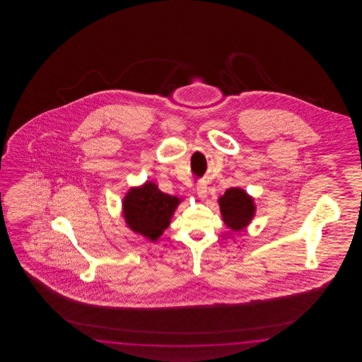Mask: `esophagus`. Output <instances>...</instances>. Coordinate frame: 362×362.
Here are the masks:
<instances>
[{
	"label": "esophagus",
	"instance_id": "esophagus-1",
	"mask_svg": "<svg viewBox=\"0 0 362 362\" xmlns=\"http://www.w3.org/2000/svg\"><path fill=\"white\" fill-rule=\"evenodd\" d=\"M208 187L206 182H199L197 185V194L199 197L200 199H204L207 197Z\"/></svg>",
	"mask_w": 362,
	"mask_h": 362
}]
</instances>
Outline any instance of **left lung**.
<instances>
[{
    "instance_id": "obj_1",
    "label": "left lung",
    "mask_w": 362,
    "mask_h": 362,
    "mask_svg": "<svg viewBox=\"0 0 362 362\" xmlns=\"http://www.w3.org/2000/svg\"><path fill=\"white\" fill-rule=\"evenodd\" d=\"M254 198L240 187H230L217 202L223 221L231 231H242L254 220Z\"/></svg>"
}]
</instances>
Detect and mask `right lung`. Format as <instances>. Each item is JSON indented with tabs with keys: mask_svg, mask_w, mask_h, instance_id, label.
Returning <instances> with one entry per match:
<instances>
[{
	"mask_svg": "<svg viewBox=\"0 0 362 362\" xmlns=\"http://www.w3.org/2000/svg\"><path fill=\"white\" fill-rule=\"evenodd\" d=\"M181 198L163 192L153 181L131 187L122 203V214L132 231L156 242L170 226Z\"/></svg>",
	"mask_w": 362,
	"mask_h": 362,
	"instance_id": "1",
	"label": "right lung"
}]
</instances>
